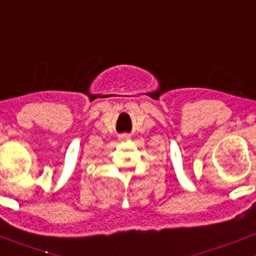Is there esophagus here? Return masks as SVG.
I'll return each mask as SVG.
<instances>
[{
  "mask_svg": "<svg viewBox=\"0 0 256 256\" xmlns=\"http://www.w3.org/2000/svg\"><path fill=\"white\" fill-rule=\"evenodd\" d=\"M126 138H127V136H126Z\"/></svg>",
  "mask_w": 256,
  "mask_h": 256,
  "instance_id": "esophagus-1",
  "label": "esophagus"
}]
</instances>
